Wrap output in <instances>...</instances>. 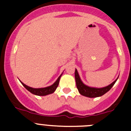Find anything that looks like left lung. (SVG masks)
Wrapping results in <instances>:
<instances>
[{
  "instance_id": "left-lung-1",
  "label": "left lung",
  "mask_w": 131,
  "mask_h": 131,
  "mask_svg": "<svg viewBox=\"0 0 131 131\" xmlns=\"http://www.w3.org/2000/svg\"><path fill=\"white\" fill-rule=\"evenodd\" d=\"M75 77L76 85H77V88L79 93L81 95L89 97V98H96V97H99L104 95V94L108 92L112 89V87L114 85L118 79L115 80L110 84H109L108 86L103 88H95L91 87V86H86V84H84L80 79L77 70L76 69L75 71Z\"/></svg>"
}]
</instances>
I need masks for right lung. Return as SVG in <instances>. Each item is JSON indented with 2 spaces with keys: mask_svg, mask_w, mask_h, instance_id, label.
<instances>
[{
  "mask_svg": "<svg viewBox=\"0 0 131 131\" xmlns=\"http://www.w3.org/2000/svg\"><path fill=\"white\" fill-rule=\"evenodd\" d=\"M62 75H60V77L58 78V79L56 81L55 83L53 84H52L51 86H47V87L45 88H39V89H35V88L30 87L29 86H27L26 84H25L24 83H23L22 82L20 81L21 83V84L24 85V87L27 90V91H29L30 92H31L33 94H35V95L37 96H46L50 94H52L56 91V88L58 87L59 84V81H60V77L62 76Z\"/></svg>",
  "mask_w": 131,
  "mask_h": 131,
  "instance_id": "add662e5",
  "label": "right lung"
}]
</instances>
